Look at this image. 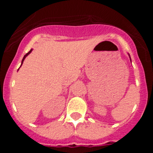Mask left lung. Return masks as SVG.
Returning <instances> with one entry per match:
<instances>
[{
    "label": "left lung",
    "instance_id": "left-lung-1",
    "mask_svg": "<svg viewBox=\"0 0 153 153\" xmlns=\"http://www.w3.org/2000/svg\"><path fill=\"white\" fill-rule=\"evenodd\" d=\"M129 59H130V61H131V58H130V56H129Z\"/></svg>",
    "mask_w": 153,
    "mask_h": 153
}]
</instances>
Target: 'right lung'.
Returning a JSON list of instances; mask_svg holds the SVG:
<instances>
[{
	"mask_svg": "<svg viewBox=\"0 0 153 153\" xmlns=\"http://www.w3.org/2000/svg\"><path fill=\"white\" fill-rule=\"evenodd\" d=\"M33 51V49H31V50H30V51H29V52H28V53H26V54L24 55V58H23V60H22V62H21V65H22V63H23V62H24V59H25V58H26V56H28V55H29V54H30V53H31V51ZM18 70H19V69H18Z\"/></svg>",
	"mask_w": 153,
	"mask_h": 153,
	"instance_id": "obj_1",
	"label": "right lung"
}]
</instances>
